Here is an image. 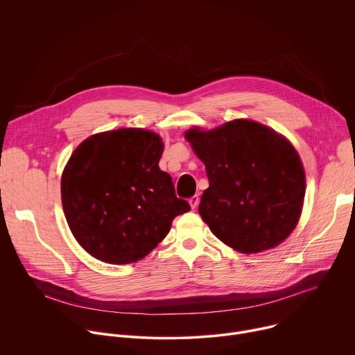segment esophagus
Returning <instances> with one entry per match:
<instances>
[{
    "label": "esophagus",
    "mask_w": 355,
    "mask_h": 355,
    "mask_svg": "<svg viewBox=\"0 0 355 355\" xmlns=\"http://www.w3.org/2000/svg\"><path fill=\"white\" fill-rule=\"evenodd\" d=\"M188 202H189L191 208H192V209H195V208L198 207V204H199V196H198V195H193V196H191V198H189V200H188Z\"/></svg>",
    "instance_id": "34e87169"
}]
</instances>
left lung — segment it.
<instances>
[{
  "label": "left lung",
  "mask_w": 355,
  "mask_h": 355,
  "mask_svg": "<svg viewBox=\"0 0 355 355\" xmlns=\"http://www.w3.org/2000/svg\"><path fill=\"white\" fill-rule=\"evenodd\" d=\"M204 162L209 188L199 215L229 247L252 254L282 243L296 227L306 181L293 146L275 130L236 119L185 132Z\"/></svg>",
  "instance_id": "1"
}]
</instances>
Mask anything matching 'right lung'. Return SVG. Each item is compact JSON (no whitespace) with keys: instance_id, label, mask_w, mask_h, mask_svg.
Listing matches in <instances>:
<instances>
[{"instance_id":"obj_1","label":"right lung","mask_w":355,"mask_h":355,"mask_svg":"<svg viewBox=\"0 0 355 355\" xmlns=\"http://www.w3.org/2000/svg\"><path fill=\"white\" fill-rule=\"evenodd\" d=\"M159 135L125 128L85 139L62 175V204L71 233L89 254L110 264L146 257L191 211L159 167Z\"/></svg>"}]
</instances>
